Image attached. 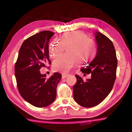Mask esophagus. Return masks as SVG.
<instances>
[{"instance_id": "esophagus-1", "label": "esophagus", "mask_w": 132, "mask_h": 132, "mask_svg": "<svg viewBox=\"0 0 132 132\" xmlns=\"http://www.w3.org/2000/svg\"><path fill=\"white\" fill-rule=\"evenodd\" d=\"M69 76V74H62V77L63 79L66 78L67 77H68Z\"/></svg>"}]
</instances>
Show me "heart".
Returning <instances> with one entry per match:
<instances>
[{"label": "heart", "mask_w": 132, "mask_h": 132, "mask_svg": "<svg viewBox=\"0 0 132 132\" xmlns=\"http://www.w3.org/2000/svg\"><path fill=\"white\" fill-rule=\"evenodd\" d=\"M68 53L63 54L53 62L55 71L67 73L77 64L90 62L96 54L95 42L80 31H73L64 34L59 39H54L49 46L50 56L55 58L65 50Z\"/></svg>", "instance_id": "b5f03b06"}]
</instances>
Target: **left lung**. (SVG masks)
I'll list each match as a JSON object with an SVG mask.
<instances>
[{
  "label": "left lung",
  "instance_id": "8db88e82",
  "mask_svg": "<svg viewBox=\"0 0 132 132\" xmlns=\"http://www.w3.org/2000/svg\"><path fill=\"white\" fill-rule=\"evenodd\" d=\"M97 45L95 58L80 70L91 74V78L84 81L75 75L77 82L73 86L74 100L84 107L98 105L110 93L116 78L117 59L113 44L105 35L95 33Z\"/></svg>",
  "mask_w": 132,
  "mask_h": 132
}]
</instances>
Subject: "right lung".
Here are the masks:
<instances>
[{
    "instance_id": "1",
    "label": "right lung",
    "mask_w": 132,
    "mask_h": 132,
    "mask_svg": "<svg viewBox=\"0 0 132 132\" xmlns=\"http://www.w3.org/2000/svg\"><path fill=\"white\" fill-rule=\"evenodd\" d=\"M54 33L43 31L27 38L22 44L15 65V75L19 93L37 107L50 105L56 98L57 86L62 78L54 73L47 79L39 70L51 63L48 43Z\"/></svg>"
}]
</instances>
